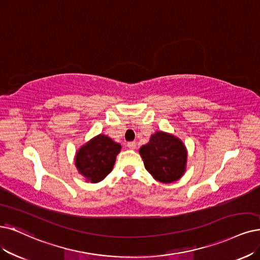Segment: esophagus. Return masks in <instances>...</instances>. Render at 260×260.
Returning a JSON list of instances; mask_svg holds the SVG:
<instances>
[{
	"instance_id": "1",
	"label": "esophagus",
	"mask_w": 260,
	"mask_h": 260,
	"mask_svg": "<svg viewBox=\"0 0 260 260\" xmlns=\"http://www.w3.org/2000/svg\"><path fill=\"white\" fill-rule=\"evenodd\" d=\"M127 147H128L131 150L136 149V142H134V141H129V142H127Z\"/></svg>"
}]
</instances>
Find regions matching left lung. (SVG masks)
I'll return each mask as SVG.
<instances>
[{
  "label": "left lung",
  "instance_id": "left-lung-1",
  "mask_svg": "<svg viewBox=\"0 0 260 260\" xmlns=\"http://www.w3.org/2000/svg\"><path fill=\"white\" fill-rule=\"evenodd\" d=\"M139 153L146 169L162 183L177 181L185 170V147L180 139L169 134L155 133L148 145L141 147Z\"/></svg>",
  "mask_w": 260,
  "mask_h": 260
}]
</instances>
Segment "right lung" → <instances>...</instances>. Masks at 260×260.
<instances>
[{
  "instance_id": "add662e5",
  "label": "right lung",
  "mask_w": 260,
  "mask_h": 260,
  "mask_svg": "<svg viewBox=\"0 0 260 260\" xmlns=\"http://www.w3.org/2000/svg\"><path fill=\"white\" fill-rule=\"evenodd\" d=\"M121 146L99 135L83 146L76 155V167L88 181L96 183L110 174Z\"/></svg>"
}]
</instances>
